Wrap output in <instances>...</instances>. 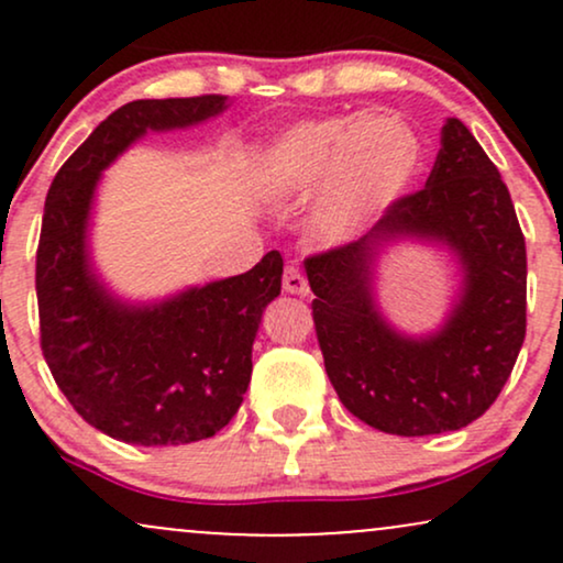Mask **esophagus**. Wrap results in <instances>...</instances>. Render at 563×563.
<instances>
[{
  "label": "esophagus",
  "mask_w": 563,
  "mask_h": 563,
  "mask_svg": "<svg viewBox=\"0 0 563 563\" xmlns=\"http://www.w3.org/2000/svg\"><path fill=\"white\" fill-rule=\"evenodd\" d=\"M283 290H286V294H296V296L309 294V283H307V277L299 273V267H286V273H283Z\"/></svg>",
  "instance_id": "1"
}]
</instances>
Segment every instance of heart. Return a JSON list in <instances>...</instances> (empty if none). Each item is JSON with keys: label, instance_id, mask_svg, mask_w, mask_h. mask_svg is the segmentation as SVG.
I'll return each mask as SVG.
<instances>
[{"label": "heart", "instance_id": "heart-1", "mask_svg": "<svg viewBox=\"0 0 563 563\" xmlns=\"http://www.w3.org/2000/svg\"><path fill=\"white\" fill-rule=\"evenodd\" d=\"M421 169V140L397 115H328L303 121L273 142L262 179L275 196L320 190L312 230L325 243H349L410 190Z\"/></svg>", "mask_w": 563, "mask_h": 563}]
</instances>
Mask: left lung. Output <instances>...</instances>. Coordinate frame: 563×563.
I'll return each instance as SVG.
<instances>
[{
	"mask_svg": "<svg viewBox=\"0 0 563 563\" xmlns=\"http://www.w3.org/2000/svg\"><path fill=\"white\" fill-rule=\"evenodd\" d=\"M442 242L464 269L449 320L405 336L372 290L379 249L394 240ZM325 373L344 407L397 437L457 431L484 416L514 371L527 333V249L500 172L468 126L448 119L426 187L360 241L303 260Z\"/></svg>",
	"mask_w": 563,
	"mask_h": 563,
	"instance_id": "left-lung-1",
	"label": "left lung"
}]
</instances>
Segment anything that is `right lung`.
<instances>
[{"label": "right lung", "mask_w": 563, "mask_h": 563, "mask_svg": "<svg viewBox=\"0 0 563 563\" xmlns=\"http://www.w3.org/2000/svg\"><path fill=\"white\" fill-rule=\"evenodd\" d=\"M224 95L134 100L81 142L49 185L36 251L42 354L74 410L129 444H190L230 423L251 380L262 312L280 296L283 256L249 273L126 303L89 264L87 228L100 174L142 134L200 124Z\"/></svg>", "instance_id": "add662e5"}]
</instances>
